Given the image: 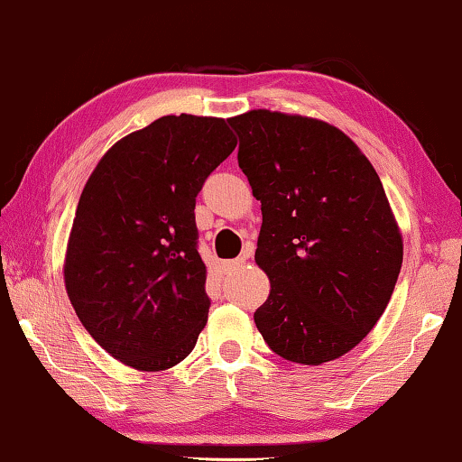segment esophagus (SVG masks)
Segmentation results:
<instances>
[{
    "label": "esophagus",
    "instance_id": "esophagus-1",
    "mask_svg": "<svg viewBox=\"0 0 462 462\" xmlns=\"http://www.w3.org/2000/svg\"><path fill=\"white\" fill-rule=\"evenodd\" d=\"M245 260H247V254L241 255V258H236V260H226V262H225V271H226V273H236V271H239V268L245 264Z\"/></svg>",
    "mask_w": 462,
    "mask_h": 462
}]
</instances>
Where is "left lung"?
Returning a JSON list of instances; mask_svg holds the SVG:
<instances>
[{"label":"left lung","instance_id":"1","mask_svg":"<svg viewBox=\"0 0 462 462\" xmlns=\"http://www.w3.org/2000/svg\"><path fill=\"white\" fill-rule=\"evenodd\" d=\"M229 124L262 204L255 264L271 293L254 322L282 359L343 357L384 314L402 264L380 177L346 134L320 119L254 109Z\"/></svg>","mask_w":462,"mask_h":462}]
</instances>
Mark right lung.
I'll return each mask as SVG.
<instances>
[{
    "instance_id": "1",
    "label": "right lung",
    "mask_w": 462,
    "mask_h": 462,
    "mask_svg": "<svg viewBox=\"0 0 462 462\" xmlns=\"http://www.w3.org/2000/svg\"><path fill=\"white\" fill-rule=\"evenodd\" d=\"M236 146L221 117L165 116L117 140L82 189L66 291L88 335L134 370L177 365L207 326L194 207Z\"/></svg>"
}]
</instances>
